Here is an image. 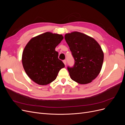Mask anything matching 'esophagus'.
<instances>
[{
	"label": "esophagus",
	"instance_id": "obj_1",
	"mask_svg": "<svg viewBox=\"0 0 125 125\" xmlns=\"http://www.w3.org/2000/svg\"><path fill=\"white\" fill-rule=\"evenodd\" d=\"M63 63H64V64H65V65H66L67 62H66V60H63Z\"/></svg>",
	"mask_w": 125,
	"mask_h": 125
}]
</instances>
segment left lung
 Here are the masks:
<instances>
[{
  "label": "left lung",
  "mask_w": 125,
  "mask_h": 125,
  "mask_svg": "<svg viewBox=\"0 0 125 125\" xmlns=\"http://www.w3.org/2000/svg\"><path fill=\"white\" fill-rule=\"evenodd\" d=\"M65 39L74 59L73 67L67 69L72 80L81 84L91 82L101 70L104 53L97 41L79 32L67 33Z\"/></svg>",
  "instance_id": "obj_1"
}]
</instances>
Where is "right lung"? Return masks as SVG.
<instances>
[{
    "label": "right lung",
    "mask_w": 125,
    "mask_h": 125,
    "mask_svg": "<svg viewBox=\"0 0 125 125\" xmlns=\"http://www.w3.org/2000/svg\"><path fill=\"white\" fill-rule=\"evenodd\" d=\"M63 39L62 34L47 32L33 37L26 45L22 53V65L26 73L36 83H50L65 67L55 51Z\"/></svg>",
    "instance_id": "add662e5"
}]
</instances>
